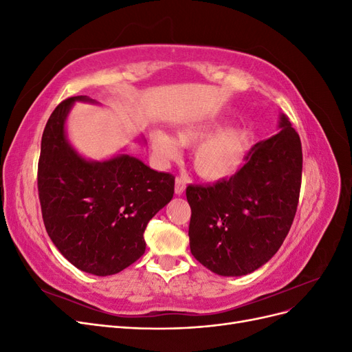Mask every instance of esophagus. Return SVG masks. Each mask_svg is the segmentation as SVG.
I'll return each instance as SVG.
<instances>
[{
	"mask_svg": "<svg viewBox=\"0 0 352 352\" xmlns=\"http://www.w3.org/2000/svg\"><path fill=\"white\" fill-rule=\"evenodd\" d=\"M186 188V180L184 177H176L175 180V192L176 195H182Z\"/></svg>",
	"mask_w": 352,
	"mask_h": 352,
	"instance_id": "34e87169",
	"label": "esophagus"
}]
</instances>
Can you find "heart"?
<instances>
[{"instance_id": "obj_1", "label": "heart", "mask_w": 352, "mask_h": 352, "mask_svg": "<svg viewBox=\"0 0 352 352\" xmlns=\"http://www.w3.org/2000/svg\"><path fill=\"white\" fill-rule=\"evenodd\" d=\"M173 136L155 129L151 132L154 153L170 162L180 154V146L197 148L192 154L195 172L206 180L219 182L235 176L250 155L252 135L248 127H229L226 120H204L190 123Z\"/></svg>"}]
</instances>
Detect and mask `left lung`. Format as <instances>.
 Masks as SVG:
<instances>
[{
	"label": "left lung",
	"mask_w": 352,
	"mask_h": 352,
	"mask_svg": "<svg viewBox=\"0 0 352 352\" xmlns=\"http://www.w3.org/2000/svg\"><path fill=\"white\" fill-rule=\"evenodd\" d=\"M280 132L255 144L239 172L214 185H190L189 247L194 257L220 276H243L278 252L298 207L302 148L289 119Z\"/></svg>",
	"instance_id": "left-lung-1"
}]
</instances>
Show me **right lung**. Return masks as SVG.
<instances>
[{"label":"right lung","mask_w":352,"mask_h":352,"mask_svg":"<svg viewBox=\"0 0 352 352\" xmlns=\"http://www.w3.org/2000/svg\"><path fill=\"white\" fill-rule=\"evenodd\" d=\"M76 101L52 111L42 133L38 192L48 236L74 267L110 276L145 252L144 232L175 194V177L129 154L104 162L82 157L66 136V119Z\"/></svg>","instance_id":"obj_1"}]
</instances>
